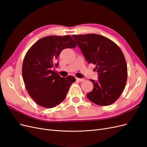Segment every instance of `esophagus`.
I'll list each match as a JSON object with an SVG mask.
<instances>
[{"mask_svg":"<svg viewBox=\"0 0 147 147\" xmlns=\"http://www.w3.org/2000/svg\"><path fill=\"white\" fill-rule=\"evenodd\" d=\"M77 80L78 81V82H83L84 81V78H77Z\"/></svg>","mask_w":147,"mask_h":147,"instance_id":"1","label":"esophagus"}]
</instances>
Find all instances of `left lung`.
<instances>
[{"label": "left lung", "instance_id": "1", "mask_svg": "<svg viewBox=\"0 0 147 147\" xmlns=\"http://www.w3.org/2000/svg\"><path fill=\"white\" fill-rule=\"evenodd\" d=\"M72 37L88 63L96 65L94 70L98 72V80H90L94 86L87 94L88 99L102 106L114 103L121 96L127 82V64L121 49L109 38L98 34Z\"/></svg>", "mask_w": 147, "mask_h": 147}]
</instances>
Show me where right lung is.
<instances>
[{
  "label": "right lung",
  "mask_w": 147,
  "mask_h": 147,
  "mask_svg": "<svg viewBox=\"0 0 147 147\" xmlns=\"http://www.w3.org/2000/svg\"><path fill=\"white\" fill-rule=\"evenodd\" d=\"M77 46L69 35H50L40 38L31 47L24 58L22 75L29 96L45 108H53L65 98L75 77H61L52 70L61 52Z\"/></svg>",
  "instance_id": "add662e5"
}]
</instances>
